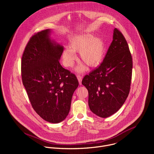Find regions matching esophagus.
I'll return each instance as SVG.
<instances>
[{"mask_svg":"<svg viewBox=\"0 0 154 154\" xmlns=\"http://www.w3.org/2000/svg\"><path fill=\"white\" fill-rule=\"evenodd\" d=\"M77 79H78V80H79V84H80V85H82V80L83 77H82V75H77Z\"/></svg>","mask_w":154,"mask_h":154,"instance_id":"34e87169","label":"esophagus"}]
</instances>
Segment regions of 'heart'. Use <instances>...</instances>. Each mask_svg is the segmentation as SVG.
Returning <instances> with one entry per match:
<instances>
[{"label": "heart", "instance_id": "1", "mask_svg": "<svg viewBox=\"0 0 154 154\" xmlns=\"http://www.w3.org/2000/svg\"><path fill=\"white\" fill-rule=\"evenodd\" d=\"M106 52L105 39L102 36H95L87 33L72 38L69 42V49H65L62 54L65 67H72L77 59L75 53H80L82 61L91 67H95L103 61ZM86 66L82 64L76 68L77 72L82 73L86 70Z\"/></svg>", "mask_w": 154, "mask_h": 154}]
</instances>
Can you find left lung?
<instances>
[{
	"mask_svg": "<svg viewBox=\"0 0 154 154\" xmlns=\"http://www.w3.org/2000/svg\"><path fill=\"white\" fill-rule=\"evenodd\" d=\"M132 66L128 44L115 29L103 62L82 82L88 91V105L94 114L105 118L121 108L129 94Z\"/></svg>",
	"mask_w": 154,
	"mask_h": 154,
	"instance_id": "obj_1",
	"label": "left lung"
}]
</instances>
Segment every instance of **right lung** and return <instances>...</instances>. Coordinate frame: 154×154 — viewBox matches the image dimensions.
Listing matches in <instances>:
<instances>
[{"mask_svg": "<svg viewBox=\"0 0 154 154\" xmlns=\"http://www.w3.org/2000/svg\"><path fill=\"white\" fill-rule=\"evenodd\" d=\"M51 32L46 29L30 38L22 57L21 73L35 111L44 120L57 124L68 115L79 82L60 64L64 48L51 38Z\"/></svg>", "mask_w": 154, "mask_h": 154, "instance_id": "add662e5", "label": "right lung"}]
</instances>
